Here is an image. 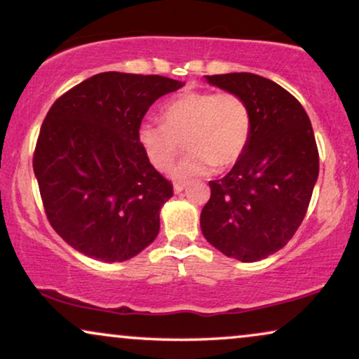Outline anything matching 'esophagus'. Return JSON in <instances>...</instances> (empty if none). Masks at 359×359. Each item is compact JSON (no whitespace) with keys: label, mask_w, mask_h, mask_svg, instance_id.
Listing matches in <instances>:
<instances>
[{"label":"esophagus","mask_w":359,"mask_h":359,"mask_svg":"<svg viewBox=\"0 0 359 359\" xmlns=\"http://www.w3.org/2000/svg\"><path fill=\"white\" fill-rule=\"evenodd\" d=\"M185 187H187L185 182H175V184H174V191H175V194H180V191L184 190Z\"/></svg>","instance_id":"obj_1"}]
</instances>
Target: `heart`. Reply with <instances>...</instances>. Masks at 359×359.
<instances>
[{
  "mask_svg": "<svg viewBox=\"0 0 359 359\" xmlns=\"http://www.w3.org/2000/svg\"><path fill=\"white\" fill-rule=\"evenodd\" d=\"M158 122L140 125L138 141L158 170H168L182 148L190 151L172 170L174 179H189L231 168L241 159L252 133L249 105L234 93L185 90L169 100Z\"/></svg>",
  "mask_w": 359,
  "mask_h": 359,
  "instance_id": "obj_1",
  "label": "heart"
}]
</instances>
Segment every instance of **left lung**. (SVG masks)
<instances>
[{"mask_svg":"<svg viewBox=\"0 0 359 359\" xmlns=\"http://www.w3.org/2000/svg\"><path fill=\"white\" fill-rule=\"evenodd\" d=\"M206 81L245 100L252 133L229 174L210 182L201 232L231 259H266L301 226L319 175L311 120L294 95L259 74H215Z\"/></svg>","mask_w":359,"mask_h":359,"instance_id":"1","label":"left lung"}]
</instances>
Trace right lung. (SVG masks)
<instances>
[{"mask_svg":"<svg viewBox=\"0 0 359 359\" xmlns=\"http://www.w3.org/2000/svg\"><path fill=\"white\" fill-rule=\"evenodd\" d=\"M180 81L158 74H94L55 100L40 128L34 174L45 215L81 254L123 262L156 239L174 195L138 141L141 120Z\"/></svg>","mask_w":359,"mask_h":359,"instance_id":"obj_1","label":"right lung"}]
</instances>
